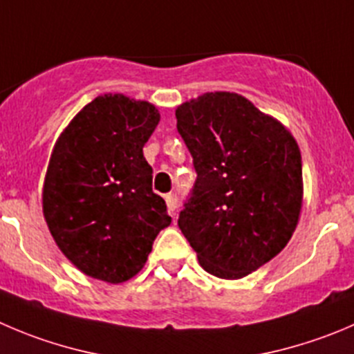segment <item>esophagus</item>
Returning <instances> with one entry per match:
<instances>
[{
	"instance_id": "34e87169",
	"label": "esophagus",
	"mask_w": 354,
	"mask_h": 354,
	"mask_svg": "<svg viewBox=\"0 0 354 354\" xmlns=\"http://www.w3.org/2000/svg\"><path fill=\"white\" fill-rule=\"evenodd\" d=\"M165 201H167L168 212H170L171 215H175V210H177V207H179V203H177V196H175V194H167V196H165Z\"/></svg>"
}]
</instances>
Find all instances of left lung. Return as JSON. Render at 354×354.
<instances>
[{"label": "left lung", "instance_id": "1", "mask_svg": "<svg viewBox=\"0 0 354 354\" xmlns=\"http://www.w3.org/2000/svg\"><path fill=\"white\" fill-rule=\"evenodd\" d=\"M196 168L179 227L200 266L240 280L287 247L302 210L301 149L281 121L234 92H207L175 109Z\"/></svg>", "mask_w": 354, "mask_h": 354}]
</instances>
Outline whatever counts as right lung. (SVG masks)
I'll use <instances>...</instances> for the list:
<instances>
[{"label":"right lung","instance_id":"right-lung-1","mask_svg":"<svg viewBox=\"0 0 354 354\" xmlns=\"http://www.w3.org/2000/svg\"><path fill=\"white\" fill-rule=\"evenodd\" d=\"M158 123L160 111L147 100L104 93L69 121L52 149L43 215L60 252L95 280L133 278L171 222L142 151Z\"/></svg>","mask_w":354,"mask_h":354}]
</instances>
